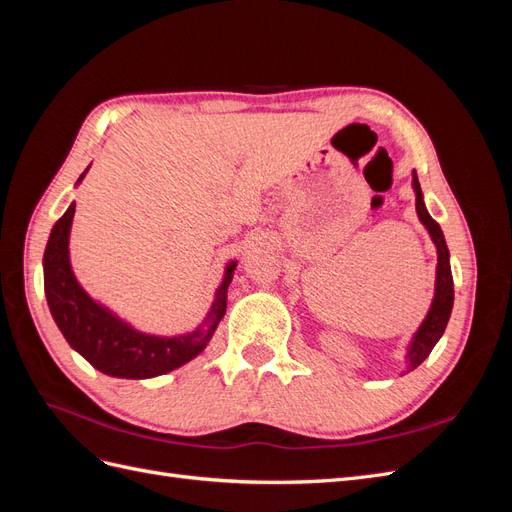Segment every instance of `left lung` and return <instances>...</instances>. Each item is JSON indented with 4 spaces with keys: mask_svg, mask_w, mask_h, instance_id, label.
Instances as JSON below:
<instances>
[{
    "mask_svg": "<svg viewBox=\"0 0 512 512\" xmlns=\"http://www.w3.org/2000/svg\"><path fill=\"white\" fill-rule=\"evenodd\" d=\"M412 190L416 196V215L421 224L427 228L429 237L436 245V254H438V265H436V284H433V299L429 305V312L423 318L421 327H418L410 339V344L406 348V367L399 376L408 374V371H414L418 365H421L429 352L433 350L440 342V337L444 335V329L448 324V318H451L453 312V299H455V290H453V273H451V254H448L444 232L440 224L431 218L427 207H425V198L421 183H418L416 170H412Z\"/></svg>",
    "mask_w": 512,
    "mask_h": 512,
    "instance_id": "left-lung-1",
    "label": "left lung"
}]
</instances>
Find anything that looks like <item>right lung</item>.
Instances as JSON below:
<instances>
[{
    "mask_svg": "<svg viewBox=\"0 0 512 512\" xmlns=\"http://www.w3.org/2000/svg\"><path fill=\"white\" fill-rule=\"evenodd\" d=\"M85 173L76 181L79 185ZM76 203L51 228L42 258L44 294L51 316L72 350L79 352L98 371L113 378L147 380L168 374L207 348L226 314V294L237 269V260L224 267V277L215 290L205 320L196 329L179 335H156L138 331L128 320L117 316L79 284L70 262V230Z\"/></svg>",
    "mask_w": 512,
    "mask_h": 512,
    "instance_id": "1",
    "label": "right lung"
}]
</instances>
